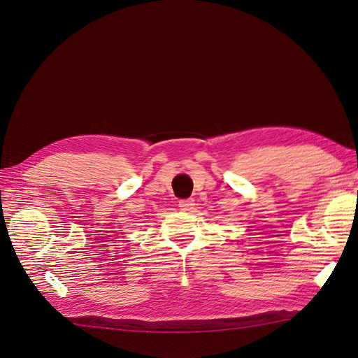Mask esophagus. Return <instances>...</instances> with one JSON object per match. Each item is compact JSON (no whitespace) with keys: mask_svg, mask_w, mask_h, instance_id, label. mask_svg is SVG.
<instances>
[{"mask_svg":"<svg viewBox=\"0 0 358 358\" xmlns=\"http://www.w3.org/2000/svg\"><path fill=\"white\" fill-rule=\"evenodd\" d=\"M194 206H195V199L194 198H189V199H181L180 203H178V207L181 208V210H192L194 208Z\"/></svg>","mask_w":358,"mask_h":358,"instance_id":"esophagus-1","label":"esophagus"}]
</instances>
